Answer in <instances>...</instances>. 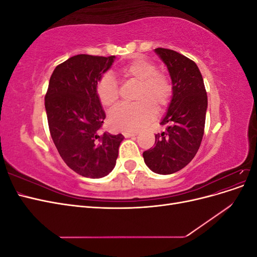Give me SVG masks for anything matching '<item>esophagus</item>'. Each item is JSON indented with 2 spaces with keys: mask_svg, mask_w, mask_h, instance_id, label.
<instances>
[{
  "mask_svg": "<svg viewBox=\"0 0 257 257\" xmlns=\"http://www.w3.org/2000/svg\"><path fill=\"white\" fill-rule=\"evenodd\" d=\"M123 135H124V137L130 138L132 136H136L137 135V132H124Z\"/></svg>",
  "mask_w": 257,
  "mask_h": 257,
  "instance_id": "obj_1",
  "label": "esophagus"
}]
</instances>
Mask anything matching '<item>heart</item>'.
Instances as JSON below:
<instances>
[{"mask_svg": "<svg viewBox=\"0 0 257 257\" xmlns=\"http://www.w3.org/2000/svg\"><path fill=\"white\" fill-rule=\"evenodd\" d=\"M125 78L141 82L137 93V104L121 105L109 113L108 122L114 131L131 132L144 127L155 114L154 105L162 109L172 97V84L166 76L159 74L152 62L146 59H134L120 69ZM97 96L104 106L112 107L119 98V87L111 74H105L96 85Z\"/></svg>", "mask_w": 257, "mask_h": 257, "instance_id": "obj_1", "label": "heart"}]
</instances>
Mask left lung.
Returning <instances> with one entry per match:
<instances>
[{
	"label": "left lung",
	"instance_id": "8db88e82",
	"mask_svg": "<svg viewBox=\"0 0 257 257\" xmlns=\"http://www.w3.org/2000/svg\"><path fill=\"white\" fill-rule=\"evenodd\" d=\"M155 53L167 66L172 79V99L155 146L143 153L153 173L170 175L185 167L197 153L204 136L208 98L203 76L195 62L177 51L157 48Z\"/></svg>",
	"mask_w": 257,
	"mask_h": 257
}]
</instances>
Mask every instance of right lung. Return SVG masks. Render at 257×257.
<instances>
[{
    "mask_svg": "<svg viewBox=\"0 0 257 257\" xmlns=\"http://www.w3.org/2000/svg\"><path fill=\"white\" fill-rule=\"evenodd\" d=\"M115 57L77 54L50 77L45 108L52 141L65 164L85 178H103L115 166L124 136L99 134L106 113L96 85Z\"/></svg>",
    "mask_w": 257,
    "mask_h": 257,
    "instance_id": "obj_1",
    "label": "right lung"
}]
</instances>
